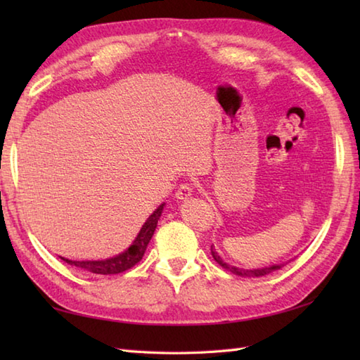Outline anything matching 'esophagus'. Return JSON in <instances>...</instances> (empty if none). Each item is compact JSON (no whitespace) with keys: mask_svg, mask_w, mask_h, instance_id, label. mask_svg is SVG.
Instances as JSON below:
<instances>
[{"mask_svg":"<svg viewBox=\"0 0 360 360\" xmlns=\"http://www.w3.org/2000/svg\"><path fill=\"white\" fill-rule=\"evenodd\" d=\"M192 193H193L192 186L184 182V184H181L178 190H176V198H178V200H187V198L192 196Z\"/></svg>","mask_w":360,"mask_h":360,"instance_id":"1","label":"esophagus"}]
</instances>
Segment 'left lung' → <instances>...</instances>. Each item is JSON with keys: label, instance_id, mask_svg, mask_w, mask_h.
<instances>
[{"label": "left lung", "instance_id": "1", "mask_svg": "<svg viewBox=\"0 0 360 360\" xmlns=\"http://www.w3.org/2000/svg\"><path fill=\"white\" fill-rule=\"evenodd\" d=\"M212 255H213V258H215V262L221 266V267H224V269H227L229 272H232V274H235V275H238V277H263V275H267V274H271L272 271H275V269H280V267L283 266V264H280V266H272V267H263V269H238V267H235V266H231V264H227V263H224L223 259L219 258V255L217 254L215 250H213V248H212Z\"/></svg>", "mask_w": 360, "mask_h": 360}]
</instances>
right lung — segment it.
Returning a JSON list of instances; mask_svg holds the SVG:
<instances>
[{
  "label": "right lung",
  "mask_w": 360,
  "mask_h": 360,
  "mask_svg": "<svg viewBox=\"0 0 360 360\" xmlns=\"http://www.w3.org/2000/svg\"><path fill=\"white\" fill-rule=\"evenodd\" d=\"M162 209H164V204H160L159 207L153 212V215L147 219V223L142 226L139 235H137V238L133 241L131 246H129L125 252H122L120 255L108 258V259H102V262H72V259H68V258H62V259L70 264L82 267V269H86L93 274H102V275L120 274L131 269L133 266H136L142 259L145 249H147L151 236L156 231L158 219L160 218Z\"/></svg>",
  "instance_id": "add662e5"
}]
</instances>
